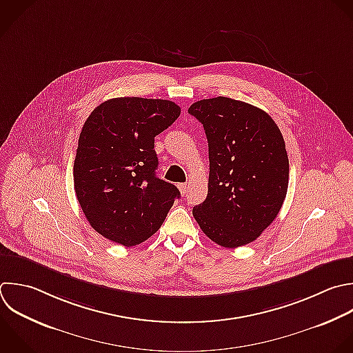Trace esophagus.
<instances>
[{
	"instance_id": "34e87169",
	"label": "esophagus",
	"mask_w": 353,
	"mask_h": 353,
	"mask_svg": "<svg viewBox=\"0 0 353 353\" xmlns=\"http://www.w3.org/2000/svg\"><path fill=\"white\" fill-rule=\"evenodd\" d=\"M178 189L182 194H186L188 193V189H189V183H179L178 185Z\"/></svg>"
}]
</instances>
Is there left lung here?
Wrapping results in <instances>:
<instances>
[{"label": "left lung", "instance_id": "left-lung-1", "mask_svg": "<svg viewBox=\"0 0 353 353\" xmlns=\"http://www.w3.org/2000/svg\"><path fill=\"white\" fill-rule=\"evenodd\" d=\"M188 112L204 127L210 159L208 194L193 216L214 243L248 244L274 221L287 194L283 135L266 112L225 97L194 102Z\"/></svg>", "mask_w": 353, "mask_h": 353}]
</instances>
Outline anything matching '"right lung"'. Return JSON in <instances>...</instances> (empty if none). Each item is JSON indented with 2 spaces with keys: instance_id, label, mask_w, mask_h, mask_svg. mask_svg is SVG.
Wrapping results in <instances>:
<instances>
[{
  "instance_id": "add662e5",
  "label": "right lung",
  "mask_w": 353,
  "mask_h": 353,
  "mask_svg": "<svg viewBox=\"0 0 353 353\" xmlns=\"http://www.w3.org/2000/svg\"><path fill=\"white\" fill-rule=\"evenodd\" d=\"M181 114L165 99L114 98L87 119L73 167L77 200L103 237L132 247L163 225L178 188L156 175L154 137Z\"/></svg>"
}]
</instances>
